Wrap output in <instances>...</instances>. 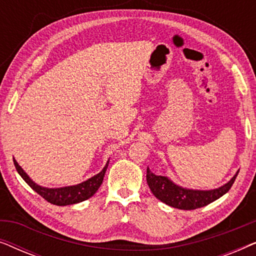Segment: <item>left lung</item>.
Segmentation results:
<instances>
[{"instance_id": "1", "label": "left lung", "mask_w": 256, "mask_h": 256, "mask_svg": "<svg viewBox=\"0 0 256 256\" xmlns=\"http://www.w3.org/2000/svg\"><path fill=\"white\" fill-rule=\"evenodd\" d=\"M238 174L239 170L226 184L220 188L213 190H194V188L180 186L166 176H157L150 171L149 168H146V183L154 196L164 204L180 210H196L211 204L212 202L227 194L232 188Z\"/></svg>"}]
</instances>
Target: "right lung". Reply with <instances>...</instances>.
Here are the masks:
<instances>
[{"label": "right lung", "instance_id": "right-lung-1", "mask_svg": "<svg viewBox=\"0 0 256 256\" xmlns=\"http://www.w3.org/2000/svg\"><path fill=\"white\" fill-rule=\"evenodd\" d=\"M108 163H110V160H107L106 166H104V169L101 170L99 174H96V176L88 178V180L82 182V183L80 184L64 188H45L34 183V182L28 176L26 171L20 168V164L16 162V160L14 158V164H15L17 172H18L20 176L26 180V183L29 185L34 191H36L38 194L42 196L45 200L58 206L78 204V202H82L84 200H86V199L92 197V196L98 191V188H100V185L102 184L104 174H106V170L108 168Z\"/></svg>", "mask_w": 256, "mask_h": 256}]
</instances>
